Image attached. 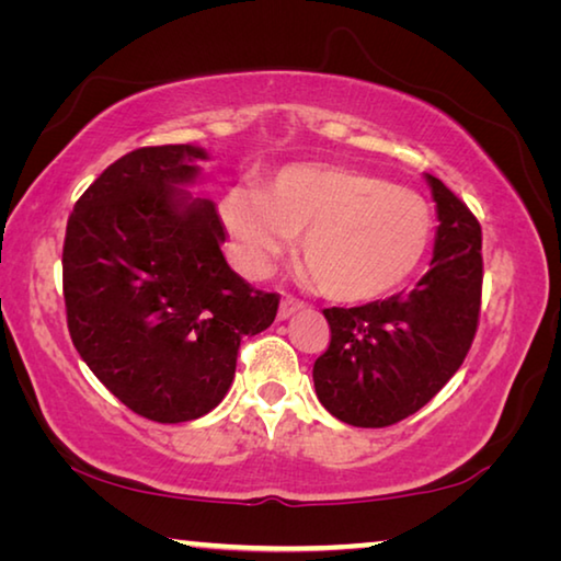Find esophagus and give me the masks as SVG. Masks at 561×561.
<instances>
[{"instance_id": "obj_1", "label": "esophagus", "mask_w": 561, "mask_h": 561, "mask_svg": "<svg viewBox=\"0 0 561 561\" xmlns=\"http://www.w3.org/2000/svg\"><path fill=\"white\" fill-rule=\"evenodd\" d=\"M299 309H304V301L297 299V297H291V294H287V297H284L282 304H279V319H289L291 314H297Z\"/></svg>"}]
</instances>
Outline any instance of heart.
Returning <instances> with one entry per match:
<instances>
[{"label": "heart", "mask_w": 561, "mask_h": 561, "mask_svg": "<svg viewBox=\"0 0 561 561\" xmlns=\"http://www.w3.org/2000/svg\"><path fill=\"white\" fill-rule=\"evenodd\" d=\"M222 220L244 272L264 274L301 232V260L319 289L339 301H368L411 277L433 234L421 193L366 170L289 165L264 187H234Z\"/></svg>", "instance_id": "heart-1"}]
</instances>
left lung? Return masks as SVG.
Returning a JSON list of instances; mask_svg holds the SVG:
<instances>
[{"mask_svg":"<svg viewBox=\"0 0 561 561\" xmlns=\"http://www.w3.org/2000/svg\"><path fill=\"white\" fill-rule=\"evenodd\" d=\"M425 180L440 225L415 289L324 309L331 341L314 360V388L331 415L356 428H386L421 411L462 366L478 331L480 222L438 178Z\"/></svg>","mask_w":561,"mask_h":561,"instance_id":"obj_1","label":"left lung"}]
</instances>
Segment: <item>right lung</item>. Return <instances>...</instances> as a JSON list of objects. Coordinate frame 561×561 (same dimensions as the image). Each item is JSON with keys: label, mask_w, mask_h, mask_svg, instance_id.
Instances as JSON below:
<instances>
[{"label": "right lung", "mask_w": 561, "mask_h": 561, "mask_svg": "<svg viewBox=\"0 0 561 561\" xmlns=\"http://www.w3.org/2000/svg\"><path fill=\"white\" fill-rule=\"evenodd\" d=\"M197 146L130 150L73 205L64 240L66 324L99 381L156 423L195 421L230 391L244 336L267 329L279 294L225 262L213 201L190 197Z\"/></svg>", "instance_id": "1"}]
</instances>
